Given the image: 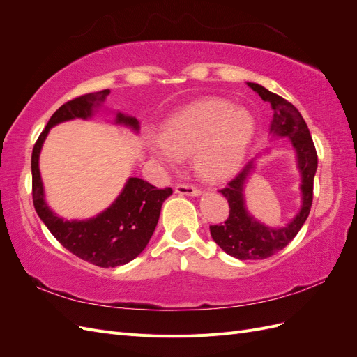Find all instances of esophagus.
Here are the masks:
<instances>
[{
  "label": "esophagus",
  "instance_id": "34e87169",
  "mask_svg": "<svg viewBox=\"0 0 357 357\" xmlns=\"http://www.w3.org/2000/svg\"><path fill=\"white\" fill-rule=\"evenodd\" d=\"M176 192L178 193V195H188V197L201 195V190L197 189L195 186H190V185H177Z\"/></svg>",
  "mask_w": 357,
  "mask_h": 357
}]
</instances>
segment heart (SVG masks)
<instances>
[{
    "instance_id": "obj_1",
    "label": "heart",
    "mask_w": 357,
    "mask_h": 357,
    "mask_svg": "<svg viewBox=\"0 0 357 357\" xmlns=\"http://www.w3.org/2000/svg\"><path fill=\"white\" fill-rule=\"evenodd\" d=\"M256 134L253 114L219 98L204 100L171 116L160 137H149L155 158L176 164L193 155V167L208 181H222L240 168Z\"/></svg>"
}]
</instances>
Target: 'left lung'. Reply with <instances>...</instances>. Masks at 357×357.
I'll list each match as a JSON object with an SVG mask.
<instances>
[{
  "label": "left lung",
  "mask_w": 357,
  "mask_h": 357,
  "mask_svg": "<svg viewBox=\"0 0 357 357\" xmlns=\"http://www.w3.org/2000/svg\"><path fill=\"white\" fill-rule=\"evenodd\" d=\"M247 84L257 92L264 101L271 104L273 121L269 132L274 137H287L290 139V144L296 153L302 192L301 210L295 218L283 228H269L257 222L245 208L244 185L255 168L253 160L248 162L226 188L219 190L229 202V218L223 225L210 226L213 240L228 255L241 261H248V259L255 261V259H266L283 250L305 223L312 204L317 152L304 117L301 116L295 105L287 102L280 95L269 92L261 84L250 82Z\"/></svg>",
  "instance_id": "1"
}]
</instances>
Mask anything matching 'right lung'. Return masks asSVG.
Returning <instances> with one entry per match:
<instances>
[{"label":"right lung","mask_w":357,"mask_h":357,"mask_svg":"<svg viewBox=\"0 0 357 357\" xmlns=\"http://www.w3.org/2000/svg\"><path fill=\"white\" fill-rule=\"evenodd\" d=\"M109 89L77 96L52 114L32 149V201L38 218L52 235L83 261L101 268H114L131 262L142 253L152 238L164 201L172 189H158L143 178H128L121 195L109 208L88 220H63L53 213L45 201V189L40 176L38 159L43 143L52 126L71 119H89L105 101ZM116 123L138 131V121L119 112Z\"/></svg>","instance_id":"obj_1"}]
</instances>
